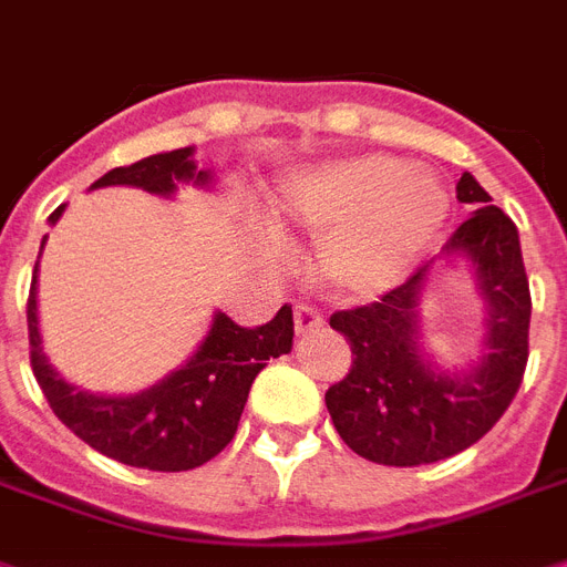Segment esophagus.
I'll return each mask as SVG.
<instances>
[{
    "label": "esophagus",
    "mask_w": 567,
    "mask_h": 567,
    "mask_svg": "<svg viewBox=\"0 0 567 567\" xmlns=\"http://www.w3.org/2000/svg\"><path fill=\"white\" fill-rule=\"evenodd\" d=\"M293 326H297L299 334H306V331L323 326V315L315 306H308V302H297L293 306Z\"/></svg>",
    "instance_id": "obj_1"
}]
</instances>
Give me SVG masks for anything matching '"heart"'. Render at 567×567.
Instances as JSON below:
<instances>
[{
  "mask_svg": "<svg viewBox=\"0 0 567 567\" xmlns=\"http://www.w3.org/2000/svg\"><path fill=\"white\" fill-rule=\"evenodd\" d=\"M449 192L425 168L390 154H361L299 174L279 197V218L326 236L317 268L343 297L399 285L449 218Z\"/></svg>",
  "mask_w": 567,
  "mask_h": 567,
  "instance_id": "obj_1",
  "label": "heart"
}]
</instances>
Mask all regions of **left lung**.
Here are the masks:
<instances>
[{
  "mask_svg": "<svg viewBox=\"0 0 567 567\" xmlns=\"http://www.w3.org/2000/svg\"><path fill=\"white\" fill-rule=\"evenodd\" d=\"M457 200L472 215L445 252L472 259L489 306L475 370L445 375L419 355L416 308L431 261L375 302L334 311L329 320L347 338L352 367L326 390V408L340 440L381 466H422L460 454L489 434L522 388L533 302L518 229L472 174L460 177Z\"/></svg>",
  "mask_w": 567,
  "mask_h": 567,
  "instance_id": "left-lung-1",
  "label": "left lung"
}]
</instances>
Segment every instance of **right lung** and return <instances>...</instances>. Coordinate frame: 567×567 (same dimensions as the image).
<instances>
[{
  "label": "right lung",
  "mask_w": 567,
  "mask_h": 567,
  "mask_svg": "<svg viewBox=\"0 0 567 567\" xmlns=\"http://www.w3.org/2000/svg\"><path fill=\"white\" fill-rule=\"evenodd\" d=\"M186 179L209 183V172H197L192 148L113 168L92 188L140 186L154 195H172ZM60 212L63 206L49 215L52 224ZM25 317L31 370L54 416L101 454L151 472H188L227 449L238 431L250 384L270 358L291 352L293 340L291 306L279 308V315L259 329H244L218 311L206 340L183 370L136 395H92L66 384L45 361L37 329V265Z\"/></svg>",
  "instance_id": "right-lung-1"
}]
</instances>
